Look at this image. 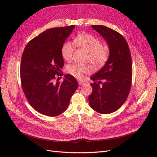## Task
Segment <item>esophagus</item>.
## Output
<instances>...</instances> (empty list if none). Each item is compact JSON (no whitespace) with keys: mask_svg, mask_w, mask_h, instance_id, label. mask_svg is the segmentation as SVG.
<instances>
[{"mask_svg":"<svg viewBox=\"0 0 157 157\" xmlns=\"http://www.w3.org/2000/svg\"><path fill=\"white\" fill-rule=\"evenodd\" d=\"M78 84L80 85V86H82V85L85 84L84 82H82V81H78Z\"/></svg>","mask_w":157,"mask_h":157,"instance_id":"1","label":"esophagus"}]
</instances>
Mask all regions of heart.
Returning a JSON list of instances; mask_svg holds the SVG:
<instances>
[{
	"label": "heart",
	"mask_w": 157,
	"mask_h": 157,
	"mask_svg": "<svg viewBox=\"0 0 157 157\" xmlns=\"http://www.w3.org/2000/svg\"><path fill=\"white\" fill-rule=\"evenodd\" d=\"M75 44L80 48L87 52L86 61H89L95 67L99 68L105 64L109 57V50L103 47L101 41L88 33H82L75 37ZM74 45L72 42H65L61 47V56L67 61L73 58ZM67 71L75 78L82 80L84 75L91 72V67L88 65L73 63L67 66Z\"/></svg>",
	"instance_id": "obj_1"
}]
</instances>
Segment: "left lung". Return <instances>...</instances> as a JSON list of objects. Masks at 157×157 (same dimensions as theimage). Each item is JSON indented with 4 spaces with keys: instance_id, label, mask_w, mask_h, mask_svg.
Listing matches in <instances>:
<instances>
[{
    "instance_id": "left-lung-1",
    "label": "left lung",
    "mask_w": 157,
    "mask_h": 157,
    "mask_svg": "<svg viewBox=\"0 0 157 157\" xmlns=\"http://www.w3.org/2000/svg\"><path fill=\"white\" fill-rule=\"evenodd\" d=\"M109 47L105 65L90 78L93 90L88 97L90 106L101 114L118 110L125 102L132 86V63L126 39L119 33L103 25H92ZM103 81L104 82L102 83ZM102 83L100 87L99 84Z\"/></svg>"
}]
</instances>
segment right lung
<instances>
[{
	"label": "right lung",
	"mask_w": 157,
	"mask_h": 157,
	"mask_svg": "<svg viewBox=\"0 0 157 157\" xmlns=\"http://www.w3.org/2000/svg\"><path fill=\"white\" fill-rule=\"evenodd\" d=\"M75 25L47 29L30 40L23 50L20 67L23 91L36 111L56 117L67 108L78 86L77 80L65 75L62 82H54L63 67L61 47Z\"/></svg>",
	"instance_id": "obj_1"
}]
</instances>
